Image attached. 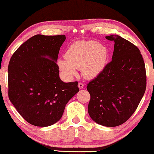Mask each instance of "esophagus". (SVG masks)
Wrapping results in <instances>:
<instances>
[{"label":"esophagus","mask_w":154,"mask_h":154,"mask_svg":"<svg viewBox=\"0 0 154 154\" xmlns=\"http://www.w3.org/2000/svg\"><path fill=\"white\" fill-rule=\"evenodd\" d=\"M84 84L83 83H82V82H80V83H78V88H79L80 89H82L83 88H84Z\"/></svg>","instance_id":"1"}]
</instances>
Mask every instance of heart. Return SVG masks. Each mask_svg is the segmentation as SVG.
I'll use <instances>...</instances> for the list:
<instances>
[{
    "label": "heart",
    "instance_id": "obj_1",
    "mask_svg": "<svg viewBox=\"0 0 154 154\" xmlns=\"http://www.w3.org/2000/svg\"><path fill=\"white\" fill-rule=\"evenodd\" d=\"M64 57L66 60H59L57 65L66 78L76 75L78 69H81L84 77L92 79L104 70L108 50L96 41H78L69 46Z\"/></svg>",
    "mask_w": 154,
    "mask_h": 154
}]
</instances>
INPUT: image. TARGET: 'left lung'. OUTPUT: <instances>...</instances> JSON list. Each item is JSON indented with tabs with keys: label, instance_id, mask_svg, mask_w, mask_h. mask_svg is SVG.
<instances>
[{
	"label": "left lung",
	"instance_id": "8db88e82",
	"mask_svg": "<svg viewBox=\"0 0 154 154\" xmlns=\"http://www.w3.org/2000/svg\"><path fill=\"white\" fill-rule=\"evenodd\" d=\"M105 37L115 42L112 61L88 84V112L97 123L116 127L129 119L143 97L146 67L135 45L117 35Z\"/></svg>",
	"mask_w": 154,
	"mask_h": 154
}]
</instances>
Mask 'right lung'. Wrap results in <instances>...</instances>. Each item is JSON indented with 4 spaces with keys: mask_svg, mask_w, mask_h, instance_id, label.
I'll return each mask as SVG.
<instances>
[{
    "mask_svg": "<svg viewBox=\"0 0 154 154\" xmlns=\"http://www.w3.org/2000/svg\"><path fill=\"white\" fill-rule=\"evenodd\" d=\"M66 37L36 35L20 46L8 67V98L28 123L48 127L62 117L66 104L79 91L78 82H64L57 65Z\"/></svg>",
    "mask_w": 154,
    "mask_h": 154,
    "instance_id": "1",
    "label": "right lung"
}]
</instances>
